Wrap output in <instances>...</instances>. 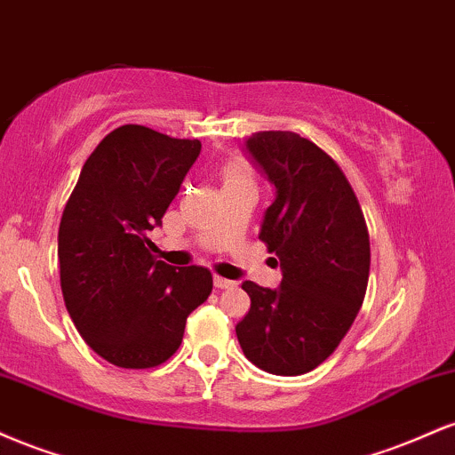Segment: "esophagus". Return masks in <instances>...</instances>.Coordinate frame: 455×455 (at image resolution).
I'll use <instances>...</instances> for the list:
<instances>
[{"label": "esophagus", "instance_id": "1", "mask_svg": "<svg viewBox=\"0 0 455 455\" xmlns=\"http://www.w3.org/2000/svg\"><path fill=\"white\" fill-rule=\"evenodd\" d=\"M213 284H216V289L224 291V289H235V286H237V282L227 280V278H220V275H216V278H213Z\"/></svg>", "mask_w": 455, "mask_h": 455}]
</instances>
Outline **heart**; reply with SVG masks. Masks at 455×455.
Here are the masks:
<instances>
[{
    "instance_id": "obj_1",
    "label": "heart",
    "mask_w": 455,
    "mask_h": 455,
    "mask_svg": "<svg viewBox=\"0 0 455 455\" xmlns=\"http://www.w3.org/2000/svg\"><path fill=\"white\" fill-rule=\"evenodd\" d=\"M245 180H250V173L243 164L233 162V164H228L227 169H224V184H227V181H245Z\"/></svg>"
}]
</instances>
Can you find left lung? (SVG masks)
<instances>
[{"mask_svg":"<svg viewBox=\"0 0 455 455\" xmlns=\"http://www.w3.org/2000/svg\"><path fill=\"white\" fill-rule=\"evenodd\" d=\"M245 149L275 188L259 239L278 257L282 282H243L250 310L235 331L254 365L297 377L336 351L363 304L368 227L342 169L312 140L267 130L245 139Z\"/></svg>","mask_w":455,"mask_h":455,"instance_id":"left-lung-1","label":"left lung"}]
</instances>
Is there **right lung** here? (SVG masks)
Wrapping results in <instances>:
<instances>
[{
	"label": "right lung",
	"instance_id": "add662e5",
	"mask_svg": "<svg viewBox=\"0 0 455 455\" xmlns=\"http://www.w3.org/2000/svg\"><path fill=\"white\" fill-rule=\"evenodd\" d=\"M201 154L128 124L83 164L57 235L61 293L81 338L119 368H156L180 348L186 318L213 289L210 269L156 260L148 231L180 192Z\"/></svg>",
	"mask_w": 455,
	"mask_h": 455
}]
</instances>
